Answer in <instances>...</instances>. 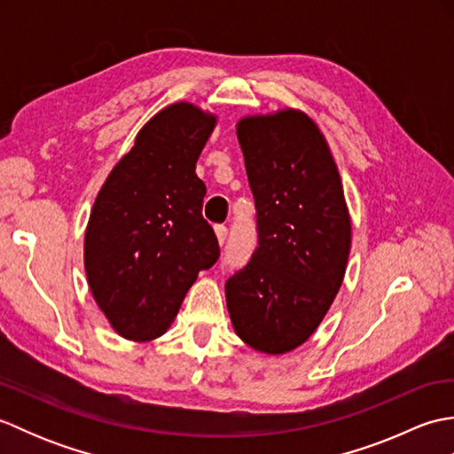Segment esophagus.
<instances>
[{"label": "esophagus", "instance_id": "34e87169", "mask_svg": "<svg viewBox=\"0 0 454 454\" xmlns=\"http://www.w3.org/2000/svg\"><path fill=\"white\" fill-rule=\"evenodd\" d=\"M215 232H216L218 244H220V246H224L226 238H228V230H226V226H216V228H215Z\"/></svg>", "mask_w": 454, "mask_h": 454}]
</instances>
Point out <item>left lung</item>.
<instances>
[{"instance_id":"1","label":"left lung","mask_w":454,"mask_h":454,"mask_svg":"<svg viewBox=\"0 0 454 454\" xmlns=\"http://www.w3.org/2000/svg\"><path fill=\"white\" fill-rule=\"evenodd\" d=\"M257 210V249L228 278L236 335L267 355L301 347L330 310L351 252V216L332 150L301 109L236 124Z\"/></svg>"}]
</instances>
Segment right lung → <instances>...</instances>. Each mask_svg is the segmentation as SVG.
I'll use <instances>...</instances> for the list:
<instances>
[{
    "instance_id": "1",
    "label": "right lung",
    "mask_w": 454,
    "mask_h": 454,
    "mask_svg": "<svg viewBox=\"0 0 454 454\" xmlns=\"http://www.w3.org/2000/svg\"><path fill=\"white\" fill-rule=\"evenodd\" d=\"M218 117L189 101L153 114L114 163L93 202L83 242L91 294L124 340L168 332L202 269L220 255L202 218L197 160Z\"/></svg>"
}]
</instances>
